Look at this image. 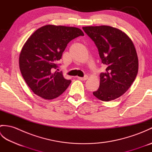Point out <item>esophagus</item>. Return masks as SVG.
<instances>
[{"label": "esophagus", "instance_id": "34e87169", "mask_svg": "<svg viewBox=\"0 0 152 152\" xmlns=\"http://www.w3.org/2000/svg\"><path fill=\"white\" fill-rule=\"evenodd\" d=\"M78 78L80 80H82V81H85V80L88 79V76H85L84 77H78Z\"/></svg>", "mask_w": 152, "mask_h": 152}]
</instances>
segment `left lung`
Returning a JSON list of instances; mask_svg holds the SVG:
<instances>
[{
  "mask_svg": "<svg viewBox=\"0 0 152 152\" xmlns=\"http://www.w3.org/2000/svg\"><path fill=\"white\" fill-rule=\"evenodd\" d=\"M94 41L105 72L100 74L99 88L93 93L102 101H110L127 91L138 73V59L133 41L124 32L107 25L83 27Z\"/></svg>",
  "mask_w": 152,
  "mask_h": 152,
  "instance_id": "8db88e82",
  "label": "left lung"
}]
</instances>
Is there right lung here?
I'll return each instance as SVG.
<instances>
[{"label": "right lung", "mask_w": 152, "mask_h": 152, "mask_svg": "<svg viewBox=\"0 0 152 152\" xmlns=\"http://www.w3.org/2000/svg\"><path fill=\"white\" fill-rule=\"evenodd\" d=\"M83 35L79 28L54 25H44L31 35L19 54V64L23 78L34 94L51 100L67 89L70 80L54 70L68 43Z\"/></svg>", "instance_id": "obj_1"}]
</instances>
